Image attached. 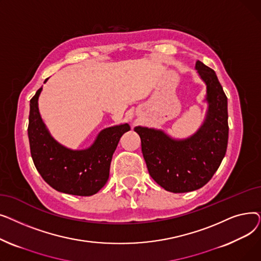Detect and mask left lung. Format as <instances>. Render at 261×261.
I'll return each instance as SVG.
<instances>
[{
	"label": "left lung",
	"instance_id": "left-lung-1",
	"mask_svg": "<svg viewBox=\"0 0 261 261\" xmlns=\"http://www.w3.org/2000/svg\"><path fill=\"white\" fill-rule=\"evenodd\" d=\"M196 70L206 85V117L200 129L185 140H174L162 130L135 127L152 179L174 194L206 184L225 155L228 141L227 97L214 70L197 61Z\"/></svg>",
	"mask_w": 261,
	"mask_h": 261
}]
</instances>
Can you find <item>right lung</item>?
Masks as SVG:
<instances>
[{
    "mask_svg": "<svg viewBox=\"0 0 261 261\" xmlns=\"http://www.w3.org/2000/svg\"><path fill=\"white\" fill-rule=\"evenodd\" d=\"M41 91L42 88L31 99L27 129L37 170L49 186L60 193L84 197L95 195L107 183L113 153L121 135L130 130V126L122 123L106 128L91 147L84 150L68 149L54 140L41 118L38 108Z\"/></svg>",
    "mask_w": 261,
    "mask_h": 261,
    "instance_id": "right-lung-1",
    "label": "right lung"
}]
</instances>
